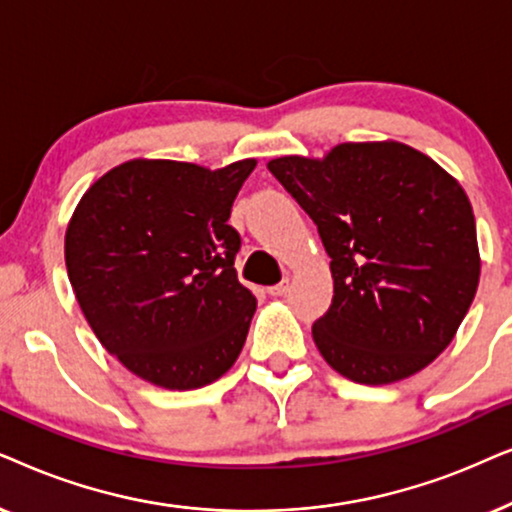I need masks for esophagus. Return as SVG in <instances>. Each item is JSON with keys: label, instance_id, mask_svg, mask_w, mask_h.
Masks as SVG:
<instances>
[{"label": "esophagus", "instance_id": "obj_1", "mask_svg": "<svg viewBox=\"0 0 512 512\" xmlns=\"http://www.w3.org/2000/svg\"><path fill=\"white\" fill-rule=\"evenodd\" d=\"M288 292H290V278H283L281 283L271 285V288H269L271 297H283V295H288Z\"/></svg>", "mask_w": 512, "mask_h": 512}]
</instances>
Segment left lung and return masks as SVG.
<instances>
[{
  "mask_svg": "<svg viewBox=\"0 0 512 512\" xmlns=\"http://www.w3.org/2000/svg\"><path fill=\"white\" fill-rule=\"evenodd\" d=\"M267 168L313 222L330 255L332 304L313 323L327 365L367 386L433 363L459 330L480 281L466 192L403 142H344L325 159Z\"/></svg>",
  "mask_w": 512,
  "mask_h": 512,
  "instance_id": "1",
  "label": "left lung"
}]
</instances>
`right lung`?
<instances>
[{"instance_id":"obj_1","label":"right lung","mask_w":512,"mask_h":512,"mask_svg":"<svg viewBox=\"0 0 512 512\" xmlns=\"http://www.w3.org/2000/svg\"><path fill=\"white\" fill-rule=\"evenodd\" d=\"M255 166L133 159L74 210L65 264L77 302L100 344L149 384H213L243 349L257 299L238 283L229 215Z\"/></svg>"}]
</instances>
